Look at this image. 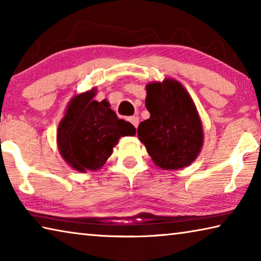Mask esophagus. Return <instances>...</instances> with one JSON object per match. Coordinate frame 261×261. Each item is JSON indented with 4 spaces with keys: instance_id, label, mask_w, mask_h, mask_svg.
Returning a JSON list of instances; mask_svg holds the SVG:
<instances>
[{
    "instance_id": "esophagus-1",
    "label": "esophagus",
    "mask_w": 261,
    "mask_h": 261,
    "mask_svg": "<svg viewBox=\"0 0 261 261\" xmlns=\"http://www.w3.org/2000/svg\"><path fill=\"white\" fill-rule=\"evenodd\" d=\"M129 120H130V122L132 123V124H134L135 127L138 126V124H139V117L138 116H131Z\"/></svg>"
}]
</instances>
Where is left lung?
Here are the masks:
<instances>
[{
	"label": "left lung",
	"mask_w": 261,
	"mask_h": 261,
	"mask_svg": "<svg viewBox=\"0 0 261 261\" xmlns=\"http://www.w3.org/2000/svg\"><path fill=\"white\" fill-rule=\"evenodd\" d=\"M145 105L151 114L138 126V138L158 167L175 170L196 160L204 144L196 106L182 84L171 78L146 86Z\"/></svg>",
	"instance_id": "1"
}]
</instances>
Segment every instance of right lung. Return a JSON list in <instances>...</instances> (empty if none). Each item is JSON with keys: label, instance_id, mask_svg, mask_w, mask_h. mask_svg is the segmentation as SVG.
Here are the masks:
<instances>
[{"label": "right lung", "instance_id": "add662e5", "mask_svg": "<svg viewBox=\"0 0 261 261\" xmlns=\"http://www.w3.org/2000/svg\"><path fill=\"white\" fill-rule=\"evenodd\" d=\"M95 88L74 95L57 130L62 158L74 170H98L112 155L118 139L135 136L131 123L120 120L107 100H93Z\"/></svg>", "mask_w": 261, "mask_h": 261}]
</instances>
